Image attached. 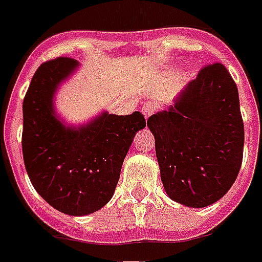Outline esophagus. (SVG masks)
I'll return each mask as SVG.
<instances>
[{
    "label": "esophagus",
    "mask_w": 262,
    "mask_h": 262,
    "mask_svg": "<svg viewBox=\"0 0 262 262\" xmlns=\"http://www.w3.org/2000/svg\"><path fill=\"white\" fill-rule=\"evenodd\" d=\"M155 112H156V109H155V106L153 105H145L142 107V115L146 120L149 119V117H150V116H152Z\"/></svg>",
    "instance_id": "esophagus-1"
}]
</instances>
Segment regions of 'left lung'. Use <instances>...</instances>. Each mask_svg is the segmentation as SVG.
<instances>
[{
  "instance_id": "8db88e82",
  "label": "left lung",
  "mask_w": 262,
  "mask_h": 262,
  "mask_svg": "<svg viewBox=\"0 0 262 262\" xmlns=\"http://www.w3.org/2000/svg\"><path fill=\"white\" fill-rule=\"evenodd\" d=\"M166 193L200 208L231 189L241 170L245 128L239 92L222 63L204 66L174 105L147 119Z\"/></svg>"
}]
</instances>
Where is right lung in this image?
<instances>
[{
    "mask_svg": "<svg viewBox=\"0 0 262 262\" xmlns=\"http://www.w3.org/2000/svg\"><path fill=\"white\" fill-rule=\"evenodd\" d=\"M56 58L37 69L23 99L21 149L27 176L45 202L69 215L101 210L115 193L124 157L135 134L146 127L141 112L102 115L80 127L59 119L54 96L78 68Z\"/></svg>",
    "mask_w": 262,
    "mask_h": 262,
    "instance_id": "right-lung-1",
    "label": "right lung"
}]
</instances>
